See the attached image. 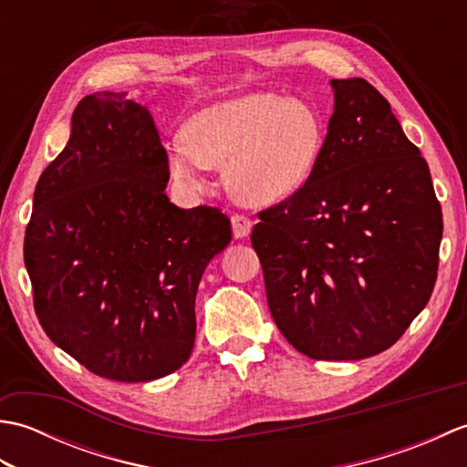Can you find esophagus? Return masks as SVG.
Returning a JSON list of instances; mask_svg holds the SVG:
<instances>
[{
    "instance_id": "obj_1",
    "label": "esophagus",
    "mask_w": 467,
    "mask_h": 467,
    "mask_svg": "<svg viewBox=\"0 0 467 467\" xmlns=\"http://www.w3.org/2000/svg\"><path fill=\"white\" fill-rule=\"evenodd\" d=\"M231 224H233V236L234 239H244V236L251 234L253 221L246 218L244 214H233L231 216Z\"/></svg>"
}]
</instances>
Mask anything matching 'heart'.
<instances>
[{"label": "heart", "instance_id": "1", "mask_svg": "<svg viewBox=\"0 0 467 467\" xmlns=\"http://www.w3.org/2000/svg\"><path fill=\"white\" fill-rule=\"evenodd\" d=\"M184 134L166 142L168 172L191 192L202 191L206 168L223 166L226 191L251 206H269L311 181L325 130L311 104L253 92L202 108Z\"/></svg>", "mask_w": 467, "mask_h": 467}]
</instances>
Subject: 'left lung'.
Returning a JSON list of instances; mask_svg holds the SVG:
<instances>
[{
    "label": "left lung",
    "instance_id": "left-lung-1",
    "mask_svg": "<svg viewBox=\"0 0 467 467\" xmlns=\"http://www.w3.org/2000/svg\"><path fill=\"white\" fill-rule=\"evenodd\" d=\"M331 88L315 174L259 213L251 243L285 339L311 359L355 361L389 349L428 305L443 221L389 102L363 78Z\"/></svg>",
    "mask_w": 467,
    "mask_h": 467
}]
</instances>
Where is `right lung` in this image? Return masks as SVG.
Returning <instances> with one entry per match:
<instances>
[{"instance_id": "1", "label": "right lung", "mask_w": 467, "mask_h": 467, "mask_svg": "<svg viewBox=\"0 0 467 467\" xmlns=\"http://www.w3.org/2000/svg\"><path fill=\"white\" fill-rule=\"evenodd\" d=\"M166 150L146 106L86 96L39 176L24 263L46 335L86 369L140 383L191 357L198 283L231 243L218 208L168 201Z\"/></svg>"}]
</instances>
